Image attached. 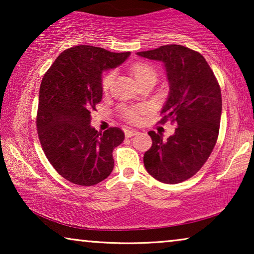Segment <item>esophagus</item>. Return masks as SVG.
<instances>
[{
  "instance_id": "1",
  "label": "esophagus",
  "mask_w": 254,
  "mask_h": 254,
  "mask_svg": "<svg viewBox=\"0 0 254 254\" xmlns=\"http://www.w3.org/2000/svg\"><path fill=\"white\" fill-rule=\"evenodd\" d=\"M138 131L136 129H133V128H129V129H126L125 130V135H126V137H131L134 136V135H136Z\"/></svg>"
}]
</instances>
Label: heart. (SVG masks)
Segmentation results:
<instances>
[{"instance_id": "obj_1", "label": "heart", "mask_w": 254, "mask_h": 254, "mask_svg": "<svg viewBox=\"0 0 254 254\" xmlns=\"http://www.w3.org/2000/svg\"><path fill=\"white\" fill-rule=\"evenodd\" d=\"M131 72H133L134 77L137 82L143 81V79L148 77H156V70L154 69V67H151L150 64H141V62L135 64L133 67H131ZM112 81H113L112 72H109V74L104 76L102 81V88L104 91H107V90L110 89L111 84H112ZM142 112H143V109H141V107H136V109H134L133 107V109L125 110L124 114L128 120L137 121L140 119V116Z\"/></svg>"}]
</instances>
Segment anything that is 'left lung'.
Returning <instances> with one entry per match:
<instances>
[{
	"label": "left lung",
	"instance_id": "obj_1",
	"mask_svg": "<svg viewBox=\"0 0 254 254\" xmlns=\"http://www.w3.org/2000/svg\"><path fill=\"white\" fill-rule=\"evenodd\" d=\"M138 57L161 61L169 82L162 123L172 119L175 134L163 140L149 131L152 145L143 163L148 173L164 184L185 182L195 175L216 144L222 113L221 89L213 70L200 53L182 45H165L138 52Z\"/></svg>",
	"mask_w": 254,
	"mask_h": 254
}]
</instances>
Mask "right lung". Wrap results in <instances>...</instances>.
<instances>
[{
	"label": "right lung",
	"instance_id": "obj_1",
	"mask_svg": "<svg viewBox=\"0 0 254 254\" xmlns=\"http://www.w3.org/2000/svg\"><path fill=\"white\" fill-rule=\"evenodd\" d=\"M129 55L79 45L62 52L44 75L38 136L48 161L68 182L93 186L112 172L113 149L125 134L118 127L97 131L90 125L91 111L102 100L103 71L123 64Z\"/></svg>",
	"mask_w": 254,
	"mask_h": 254
}]
</instances>
